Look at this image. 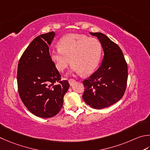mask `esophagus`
<instances>
[{
    "mask_svg": "<svg viewBox=\"0 0 150 150\" xmlns=\"http://www.w3.org/2000/svg\"><path fill=\"white\" fill-rule=\"evenodd\" d=\"M75 83V81L73 79H70L69 80V83L70 85H71H71H73V84H74Z\"/></svg>",
    "mask_w": 150,
    "mask_h": 150,
    "instance_id": "obj_1",
    "label": "esophagus"
}]
</instances>
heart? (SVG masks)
I'll return each mask as SVG.
<instances>
[{
	"label": "heart",
	"instance_id": "1",
	"mask_svg": "<svg viewBox=\"0 0 150 150\" xmlns=\"http://www.w3.org/2000/svg\"><path fill=\"white\" fill-rule=\"evenodd\" d=\"M58 46V49L50 51V57L60 72L66 70L72 62L73 71L90 75L95 71L101 59L100 42L83 34L65 35L59 40Z\"/></svg>",
	"mask_w": 150,
	"mask_h": 150
}]
</instances>
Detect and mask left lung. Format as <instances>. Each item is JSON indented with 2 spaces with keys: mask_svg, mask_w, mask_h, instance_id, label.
<instances>
[{
  "mask_svg": "<svg viewBox=\"0 0 150 150\" xmlns=\"http://www.w3.org/2000/svg\"><path fill=\"white\" fill-rule=\"evenodd\" d=\"M90 34L98 38L104 57L98 69L83 81V98L90 107L101 109L116 103L124 96L128 77L127 64L121 49L106 35L101 32Z\"/></svg>",
  "mask_w": 150,
  "mask_h": 150,
  "instance_id": "obj_1",
  "label": "left lung"
}]
</instances>
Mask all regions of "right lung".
<instances>
[{"label":"right lung","mask_w":150,"mask_h":150,"mask_svg":"<svg viewBox=\"0 0 150 150\" xmlns=\"http://www.w3.org/2000/svg\"><path fill=\"white\" fill-rule=\"evenodd\" d=\"M54 32L37 36L23 52L17 67V86L21 99L35 116L51 118L60 112L69 84L61 81L49 54Z\"/></svg>","instance_id":"right-lung-1"}]
</instances>
